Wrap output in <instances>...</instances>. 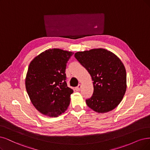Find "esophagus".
Listing matches in <instances>:
<instances>
[{"instance_id":"34e87169","label":"esophagus","mask_w":150,"mask_h":150,"mask_svg":"<svg viewBox=\"0 0 150 150\" xmlns=\"http://www.w3.org/2000/svg\"><path fill=\"white\" fill-rule=\"evenodd\" d=\"M81 85L80 84H79L75 88V90H76V91H80L81 90Z\"/></svg>"}]
</instances>
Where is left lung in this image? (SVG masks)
Segmentation results:
<instances>
[{
  "mask_svg": "<svg viewBox=\"0 0 150 150\" xmlns=\"http://www.w3.org/2000/svg\"><path fill=\"white\" fill-rule=\"evenodd\" d=\"M75 58L90 74L93 95L87 106L98 113L113 110L122 100L127 89L125 68L114 53L103 48L77 52Z\"/></svg>",
  "mask_w": 150,
  "mask_h": 150,
  "instance_id": "1",
  "label": "left lung"
}]
</instances>
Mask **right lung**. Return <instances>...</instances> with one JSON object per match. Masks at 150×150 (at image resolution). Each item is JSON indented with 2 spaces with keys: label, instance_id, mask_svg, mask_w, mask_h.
Segmentation results:
<instances>
[{
  "label": "right lung",
  "instance_id": "1",
  "mask_svg": "<svg viewBox=\"0 0 150 150\" xmlns=\"http://www.w3.org/2000/svg\"><path fill=\"white\" fill-rule=\"evenodd\" d=\"M74 52L49 49L30 62L25 79L31 102L41 114L56 117L67 109L74 91L67 86V64Z\"/></svg>",
  "mask_w": 150,
  "mask_h": 150
}]
</instances>
